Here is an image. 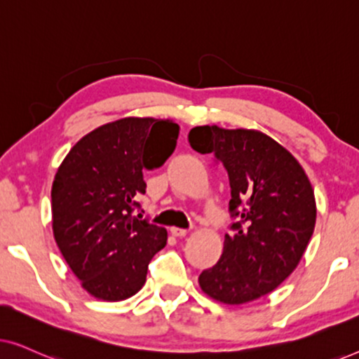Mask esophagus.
<instances>
[{"mask_svg":"<svg viewBox=\"0 0 359 359\" xmlns=\"http://www.w3.org/2000/svg\"><path fill=\"white\" fill-rule=\"evenodd\" d=\"M170 232L171 235H175V237H186V235H188V230L180 227H171Z\"/></svg>","mask_w":359,"mask_h":359,"instance_id":"1","label":"esophagus"}]
</instances>
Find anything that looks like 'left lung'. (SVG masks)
<instances>
[{
	"instance_id": "left-lung-1",
	"label": "left lung",
	"mask_w": 359,
	"mask_h": 359,
	"mask_svg": "<svg viewBox=\"0 0 359 359\" xmlns=\"http://www.w3.org/2000/svg\"><path fill=\"white\" fill-rule=\"evenodd\" d=\"M189 144L214 154L229 173V209L237 222L225 233L222 257L204 269L199 286L227 306L273 292L297 268L317 217L316 196L289 150L255 129H191Z\"/></svg>"
}]
</instances>
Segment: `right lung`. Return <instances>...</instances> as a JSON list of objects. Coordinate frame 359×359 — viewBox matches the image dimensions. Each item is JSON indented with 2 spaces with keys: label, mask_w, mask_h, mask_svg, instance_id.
<instances>
[{
  "label": "right lung",
  "mask_w": 359,
  "mask_h": 359,
  "mask_svg": "<svg viewBox=\"0 0 359 359\" xmlns=\"http://www.w3.org/2000/svg\"><path fill=\"white\" fill-rule=\"evenodd\" d=\"M180 126L170 119L124 117L81 137L52 184L53 237L81 287L117 302L145 284L150 259L166 245L163 227L132 215L145 194L144 170L173 154Z\"/></svg>",
  "instance_id": "add662e5"
}]
</instances>
